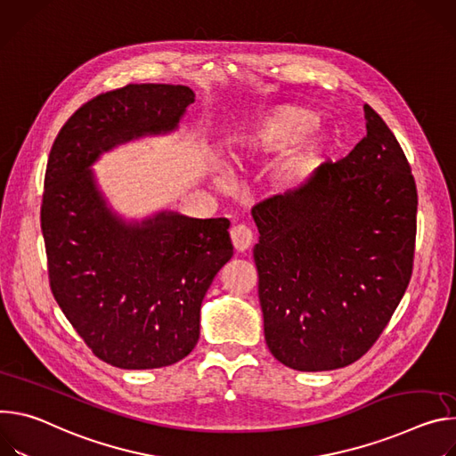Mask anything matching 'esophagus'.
Masks as SVG:
<instances>
[{
    "instance_id": "34e87169",
    "label": "esophagus",
    "mask_w": 456,
    "mask_h": 456,
    "mask_svg": "<svg viewBox=\"0 0 456 456\" xmlns=\"http://www.w3.org/2000/svg\"><path fill=\"white\" fill-rule=\"evenodd\" d=\"M230 237L237 251H246L251 244H254V233H251V230L246 224L233 226L230 232Z\"/></svg>"
}]
</instances>
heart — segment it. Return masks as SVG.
<instances>
[{"label":"heart","mask_w":456,"mask_h":456,"mask_svg":"<svg viewBox=\"0 0 456 456\" xmlns=\"http://www.w3.org/2000/svg\"><path fill=\"white\" fill-rule=\"evenodd\" d=\"M317 123L319 116L310 109L277 103L239 123L228 144L239 161H268L281 153L270 170V186L289 193L306 184L330 156L331 137Z\"/></svg>","instance_id":"1"}]
</instances>
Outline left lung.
<instances>
[{"instance_id":"1","label":"left lung","mask_w":456,"mask_h":456,"mask_svg":"<svg viewBox=\"0 0 456 456\" xmlns=\"http://www.w3.org/2000/svg\"><path fill=\"white\" fill-rule=\"evenodd\" d=\"M368 135L300 188L251 208L265 338L297 371H331L375 344L411 279L417 186L364 105Z\"/></svg>"}]
</instances>
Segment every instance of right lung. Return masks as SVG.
Instances as JSON below:
<instances>
[{"label":"right lung","mask_w":456,"mask_h":456,"mask_svg":"<svg viewBox=\"0 0 456 456\" xmlns=\"http://www.w3.org/2000/svg\"><path fill=\"white\" fill-rule=\"evenodd\" d=\"M184 85H126L85 103L50 150L41 230L54 298L94 355L121 370L179 362L195 347L200 305L232 259L230 221L159 210L121 217L92 165L119 144L179 128Z\"/></svg>","instance_id":"right-lung-1"}]
</instances>
